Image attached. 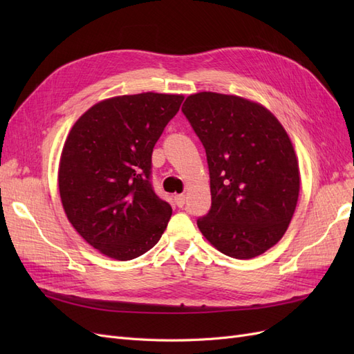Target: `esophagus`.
Listing matches in <instances>:
<instances>
[{
    "mask_svg": "<svg viewBox=\"0 0 354 354\" xmlns=\"http://www.w3.org/2000/svg\"><path fill=\"white\" fill-rule=\"evenodd\" d=\"M174 201H176V205H177V207L183 208L185 203H186V196H185V195H176V196H174Z\"/></svg>",
    "mask_w": 354,
    "mask_h": 354,
    "instance_id": "1",
    "label": "esophagus"
}]
</instances>
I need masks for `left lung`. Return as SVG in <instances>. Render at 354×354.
Segmentation results:
<instances>
[{
	"label": "left lung",
	"mask_w": 354,
	"mask_h": 354,
	"mask_svg": "<svg viewBox=\"0 0 354 354\" xmlns=\"http://www.w3.org/2000/svg\"><path fill=\"white\" fill-rule=\"evenodd\" d=\"M207 152L211 209L198 218L220 252L248 260L282 239L299 194L291 138L263 104L233 94H190L181 108Z\"/></svg>",
	"instance_id": "left-lung-1"
}]
</instances>
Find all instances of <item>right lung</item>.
I'll return each mask as SVG.
<instances>
[{
  "instance_id": "obj_1",
  "label": "right lung",
  "mask_w": 354,
  "mask_h": 354,
  "mask_svg": "<svg viewBox=\"0 0 354 354\" xmlns=\"http://www.w3.org/2000/svg\"><path fill=\"white\" fill-rule=\"evenodd\" d=\"M183 94L116 95L73 124L59 162V194L73 229L103 255L127 261L158 243L169 203L151 186L152 152Z\"/></svg>"
}]
</instances>
